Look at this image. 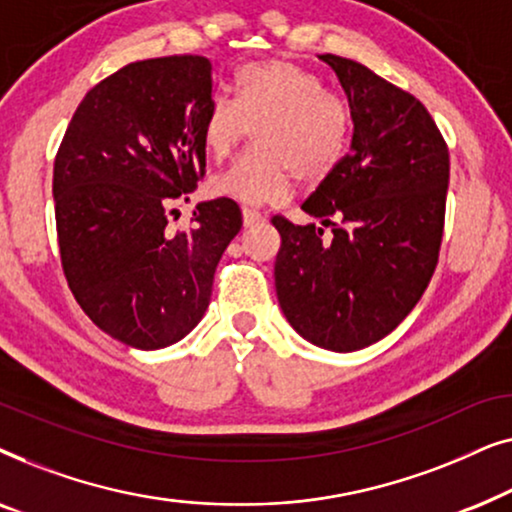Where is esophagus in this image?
Wrapping results in <instances>:
<instances>
[{"mask_svg":"<svg viewBox=\"0 0 512 512\" xmlns=\"http://www.w3.org/2000/svg\"><path fill=\"white\" fill-rule=\"evenodd\" d=\"M242 221H244V226H256V223H261V221H265V216L261 214V212H256V209H249V207H244L242 209Z\"/></svg>","mask_w":512,"mask_h":512,"instance_id":"34e87169","label":"esophagus"}]
</instances>
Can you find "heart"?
<instances>
[{
  "label": "heart",
  "mask_w": 512,
  "mask_h": 512,
  "mask_svg": "<svg viewBox=\"0 0 512 512\" xmlns=\"http://www.w3.org/2000/svg\"><path fill=\"white\" fill-rule=\"evenodd\" d=\"M254 130L256 149L212 181V191L247 205L279 202L296 177L321 184L338 170L352 135L345 97L321 86L298 62H247L235 74V100L214 97L202 116L209 156L228 158Z\"/></svg>",
  "instance_id": "b5f03b06"
}]
</instances>
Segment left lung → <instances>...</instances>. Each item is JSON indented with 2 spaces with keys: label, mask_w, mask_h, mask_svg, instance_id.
<instances>
[{
  "label": "left lung",
  "mask_w": 512,
  "mask_h": 512,
  "mask_svg": "<svg viewBox=\"0 0 512 512\" xmlns=\"http://www.w3.org/2000/svg\"><path fill=\"white\" fill-rule=\"evenodd\" d=\"M338 76L352 111V144L303 209L324 228L282 235L275 289L284 317L312 345L356 352L412 312L438 263L450 153L422 102L361 62L319 55Z\"/></svg>",
  "instance_id": "8db88e82"
}]
</instances>
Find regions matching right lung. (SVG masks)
I'll return each mask as SVG.
<instances>
[{
	"label": "right lung",
	"mask_w": 512,
	"mask_h": 512,
	"mask_svg": "<svg viewBox=\"0 0 512 512\" xmlns=\"http://www.w3.org/2000/svg\"><path fill=\"white\" fill-rule=\"evenodd\" d=\"M212 100L214 67L202 55L130 62L88 90L55 156L69 289L97 328L144 352L198 326L242 228L237 202L216 198L195 207L191 230L167 233L172 202L205 177Z\"/></svg>",
	"instance_id": "right-lung-1"
}]
</instances>
